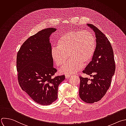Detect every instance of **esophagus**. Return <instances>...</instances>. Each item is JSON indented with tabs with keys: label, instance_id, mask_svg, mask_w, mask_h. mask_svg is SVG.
Returning <instances> with one entry per match:
<instances>
[{
	"label": "esophagus",
	"instance_id": "1",
	"mask_svg": "<svg viewBox=\"0 0 126 126\" xmlns=\"http://www.w3.org/2000/svg\"><path fill=\"white\" fill-rule=\"evenodd\" d=\"M65 76V78H69L71 76H70V75H69V74H67V75H66Z\"/></svg>",
	"mask_w": 126,
	"mask_h": 126
}]
</instances>
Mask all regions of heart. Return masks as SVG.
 I'll return each mask as SVG.
<instances>
[{"label": "heart", "mask_w": 126, "mask_h": 126, "mask_svg": "<svg viewBox=\"0 0 126 126\" xmlns=\"http://www.w3.org/2000/svg\"><path fill=\"white\" fill-rule=\"evenodd\" d=\"M96 47L93 33L88 31H72L63 34L58 39L57 47L52 49L51 56L63 74L74 73L92 60Z\"/></svg>", "instance_id": "b5f03b06"}]
</instances>
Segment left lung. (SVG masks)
<instances>
[{
	"mask_svg": "<svg viewBox=\"0 0 126 126\" xmlns=\"http://www.w3.org/2000/svg\"><path fill=\"white\" fill-rule=\"evenodd\" d=\"M88 25L95 32L96 47L92 60L82 73L93 79L79 77V95L84 102L93 103L100 100L109 89L116 66L113 48L107 37L94 25Z\"/></svg>",
	"mask_w": 126,
	"mask_h": 126,
	"instance_id": "1",
	"label": "left lung"
}]
</instances>
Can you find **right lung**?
I'll use <instances>...</instances> for the list:
<instances>
[{"label": "right lung", "mask_w": 126, "mask_h": 126, "mask_svg": "<svg viewBox=\"0 0 126 126\" xmlns=\"http://www.w3.org/2000/svg\"><path fill=\"white\" fill-rule=\"evenodd\" d=\"M55 31V28H47L30 36L17 55L20 86L33 101L44 105L57 99L58 86L65 79L64 75L53 77L57 70L53 67L49 36Z\"/></svg>", "instance_id": "1"}]
</instances>
